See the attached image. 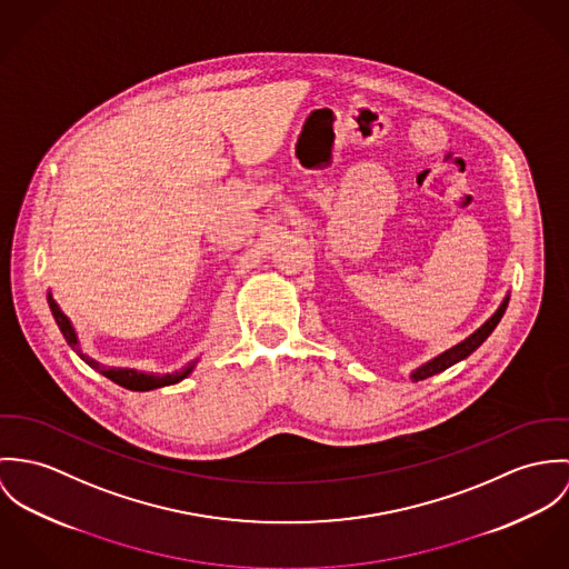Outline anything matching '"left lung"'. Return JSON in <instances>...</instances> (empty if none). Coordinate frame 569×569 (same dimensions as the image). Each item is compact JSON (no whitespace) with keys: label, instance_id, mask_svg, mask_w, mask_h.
<instances>
[{"label":"left lung","instance_id":"1","mask_svg":"<svg viewBox=\"0 0 569 569\" xmlns=\"http://www.w3.org/2000/svg\"><path fill=\"white\" fill-rule=\"evenodd\" d=\"M508 299H510V295H506L505 299H502V303H500V308H498L493 315L489 316L473 333H469L465 340H460L458 345L445 349L442 353L435 356L432 360H428V362H423V365H419L417 369H412V371H410V379H412V381H419V379L432 378V376H437V373H442L445 369H449V367L462 362L465 358H469V356L491 336V331H493V329L498 327V322L502 320L506 306H508Z\"/></svg>","mask_w":569,"mask_h":569}]
</instances>
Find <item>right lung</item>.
<instances>
[{
  "label": "right lung",
  "instance_id": "1",
  "mask_svg": "<svg viewBox=\"0 0 569 569\" xmlns=\"http://www.w3.org/2000/svg\"><path fill=\"white\" fill-rule=\"evenodd\" d=\"M48 306L52 310V316L63 333L64 342L80 356V360H84L91 369H96L100 376H104L111 381H116L118 386L128 388V390H134V392H146V390H154V388H163V386H172V383H179L181 379L188 378L191 371L196 369L198 365V358L191 360L190 365H186L183 369L179 371H172V373H146V371H137V369H120V367H104L100 362H96L91 356H87L80 347V338L71 325V320L64 316L63 310L59 308V303L54 301L52 292H48Z\"/></svg>",
  "mask_w": 569,
  "mask_h": 569
}]
</instances>
